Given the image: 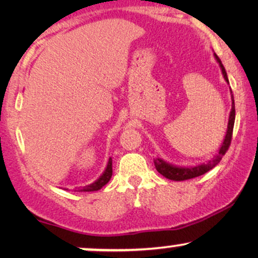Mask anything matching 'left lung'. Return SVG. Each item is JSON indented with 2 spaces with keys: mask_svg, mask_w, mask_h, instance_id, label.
I'll return each mask as SVG.
<instances>
[{
  "mask_svg": "<svg viewBox=\"0 0 258 258\" xmlns=\"http://www.w3.org/2000/svg\"><path fill=\"white\" fill-rule=\"evenodd\" d=\"M215 59L217 60L218 65L221 68L222 75H223L224 80H226L227 84H229L228 81V76L226 73V69H224L223 64H222L221 59L217 57V54L215 53ZM230 98H232V109H230L229 112V119H228V126L226 136H224L223 142H222L220 149H218V153L209 161L203 162V164H198L195 166H179V165H173L170 164V162L165 161L164 159L161 158H155L154 159V165H155L156 171L160 174H162L164 177H166L167 179L171 180H186L190 178H195V177H199L201 174L209 172L210 170H212L218 162L221 161L222 156L226 154L228 148L230 146V141H232V135H233V127H234V121H235V105H234V97L232 94V91H230Z\"/></svg>",
  "mask_w": 258,
  "mask_h": 258,
  "instance_id": "left-lung-1",
  "label": "left lung"
}]
</instances>
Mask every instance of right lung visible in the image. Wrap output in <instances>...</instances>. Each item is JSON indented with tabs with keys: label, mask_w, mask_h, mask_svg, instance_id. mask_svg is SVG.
Listing matches in <instances>:
<instances>
[{
	"label": "right lung",
	"mask_w": 258,
	"mask_h": 258,
	"mask_svg": "<svg viewBox=\"0 0 258 258\" xmlns=\"http://www.w3.org/2000/svg\"><path fill=\"white\" fill-rule=\"evenodd\" d=\"M112 176V159L109 158L108 160V164H106V167L105 170L103 171V173L100 174V176L94 180L93 183H91V184L84 186V189H81V191H96V190H99L100 188H103L106 183L109 182ZM80 191V190H79Z\"/></svg>",
	"instance_id": "obj_1"
}]
</instances>
